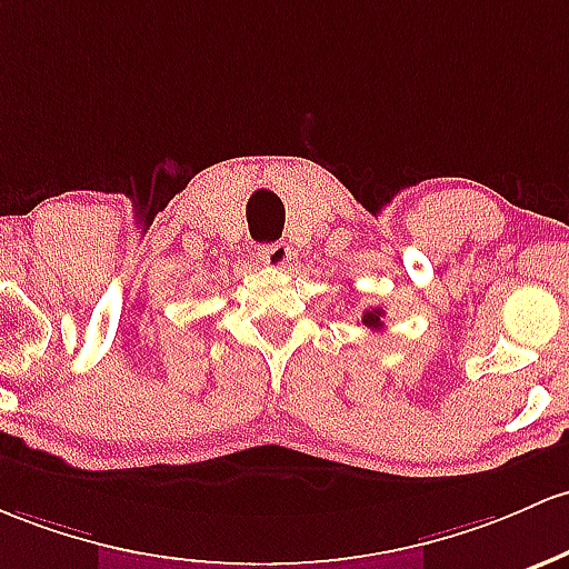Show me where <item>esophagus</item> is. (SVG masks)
Instances as JSON below:
<instances>
[{
	"instance_id": "obj_1",
	"label": "esophagus",
	"mask_w": 569,
	"mask_h": 569,
	"mask_svg": "<svg viewBox=\"0 0 569 569\" xmlns=\"http://www.w3.org/2000/svg\"><path fill=\"white\" fill-rule=\"evenodd\" d=\"M259 261L264 267H272V270H280L291 261V248L286 242H270V246L259 248Z\"/></svg>"
}]
</instances>
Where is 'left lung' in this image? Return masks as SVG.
Returning a JSON list of instances; mask_svg holds the SVG:
<instances>
[{
  "mask_svg": "<svg viewBox=\"0 0 569 569\" xmlns=\"http://www.w3.org/2000/svg\"><path fill=\"white\" fill-rule=\"evenodd\" d=\"M383 316H386L383 308H372V310H367L365 316H361V323H365L367 329H376V332H378V329L386 327Z\"/></svg>",
  "mask_w": 569,
  "mask_h": 569,
  "instance_id": "8db88e82",
  "label": "left lung"
}]
</instances>
